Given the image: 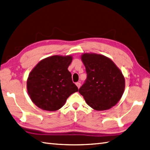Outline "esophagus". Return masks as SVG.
I'll list each match as a JSON object with an SVG mask.
<instances>
[{
	"label": "esophagus",
	"instance_id": "34e87169",
	"mask_svg": "<svg viewBox=\"0 0 150 150\" xmlns=\"http://www.w3.org/2000/svg\"><path fill=\"white\" fill-rule=\"evenodd\" d=\"M76 86H77V88L79 89L80 87H81V83H80V82H76Z\"/></svg>",
	"mask_w": 150,
	"mask_h": 150
}]
</instances>
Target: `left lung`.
Returning <instances> with one entry per match:
<instances>
[{
  "label": "left lung",
  "instance_id": "left-lung-1",
  "mask_svg": "<svg viewBox=\"0 0 150 150\" xmlns=\"http://www.w3.org/2000/svg\"><path fill=\"white\" fill-rule=\"evenodd\" d=\"M81 59L87 79L79 92L95 110L110 109L119 102L124 92L125 81L122 73L104 55L83 54Z\"/></svg>",
  "mask_w": 150,
  "mask_h": 150
}]
</instances>
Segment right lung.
Here are the masks:
<instances>
[{
  "instance_id": "1",
  "label": "right lung",
  "mask_w": 150,
  "mask_h": 150,
  "mask_svg": "<svg viewBox=\"0 0 150 150\" xmlns=\"http://www.w3.org/2000/svg\"><path fill=\"white\" fill-rule=\"evenodd\" d=\"M71 61L70 55H54L43 59L31 71L27 88L37 107L45 110H57L71 94L79 91L68 69Z\"/></svg>"
}]
</instances>
